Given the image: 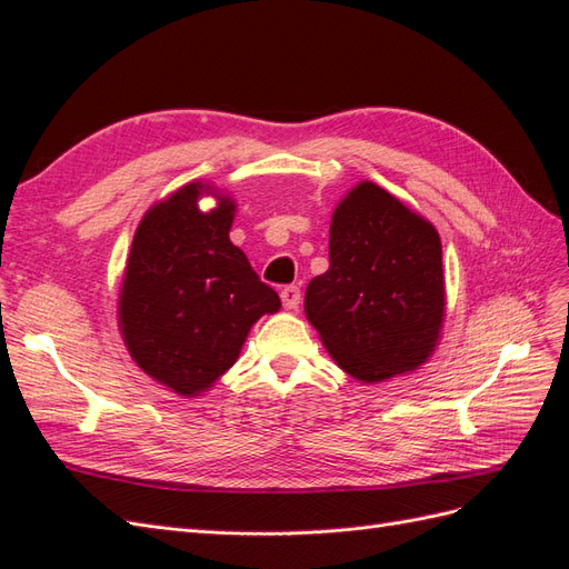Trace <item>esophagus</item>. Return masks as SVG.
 Instances as JSON below:
<instances>
[{"label":"esophagus","mask_w":569,"mask_h":569,"mask_svg":"<svg viewBox=\"0 0 569 569\" xmlns=\"http://www.w3.org/2000/svg\"><path fill=\"white\" fill-rule=\"evenodd\" d=\"M280 299H282V306L287 308V311H297L301 303V291H299V287H284L280 291Z\"/></svg>","instance_id":"obj_1"}]
</instances>
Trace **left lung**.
I'll use <instances>...</instances> for the list:
<instances>
[{
  "instance_id": "obj_1",
  "label": "left lung",
  "mask_w": 569,
  "mask_h": 569,
  "mask_svg": "<svg viewBox=\"0 0 569 569\" xmlns=\"http://www.w3.org/2000/svg\"><path fill=\"white\" fill-rule=\"evenodd\" d=\"M303 311L353 380L418 370L446 318L437 228L380 184L358 182L332 213L330 268L308 282Z\"/></svg>"
}]
</instances>
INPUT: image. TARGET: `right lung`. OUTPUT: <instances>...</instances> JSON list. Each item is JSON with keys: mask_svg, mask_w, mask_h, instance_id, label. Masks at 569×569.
I'll return each mask as SVG.
<instances>
[{"mask_svg": "<svg viewBox=\"0 0 569 569\" xmlns=\"http://www.w3.org/2000/svg\"><path fill=\"white\" fill-rule=\"evenodd\" d=\"M201 196H213L209 212ZM237 201L187 182L149 206L134 230L118 291V330L153 382L184 399L209 391L242 353L258 318L280 311L247 253L230 242Z\"/></svg>", "mask_w": 569, "mask_h": 569, "instance_id": "right-lung-1", "label": "right lung"}]
</instances>
